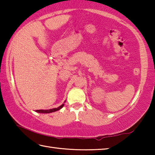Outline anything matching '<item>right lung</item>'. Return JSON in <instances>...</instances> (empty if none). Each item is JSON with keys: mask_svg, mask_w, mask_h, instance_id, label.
<instances>
[{"mask_svg": "<svg viewBox=\"0 0 155 155\" xmlns=\"http://www.w3.org/2000/svg\"><path fill=\"white\" fill-rule=\"evenodd\" d=\"M64 104H61V106L57 107V108H54V109H48V110H41V109H40V110H36L37 112L38 113H44V114H49V113H52V112H54L56 111H58V110L61 109L63 107H64Z\"/></svg>", "mask_w": 155, "mask_h": 155, "instance_id": "1", "label": "right lung"}]
</instances>
